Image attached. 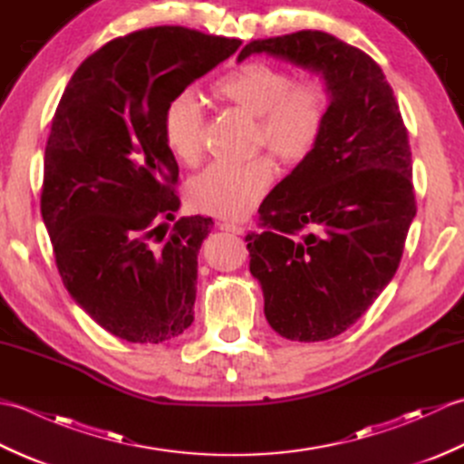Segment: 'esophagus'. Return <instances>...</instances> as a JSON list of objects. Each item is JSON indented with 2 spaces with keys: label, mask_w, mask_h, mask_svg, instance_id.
<instances>
[{
  "label": "esophagus",
  "mask_w": 464,
  "mask_h": 464,
  "mask_svg": "<svg viewBox=\"0 0 464 464\" xmlns=\"http://www.w3.org/2000/svg\"><path fill=\"white\" fill-rule=\"evenodd\" d=\"M223 231H229V233H235V235H243V227L241 225H237V223H231V221H225V223H221L219 225Z\"/></svg>",
  "instance_id": "34e87169"
}]
</instances>
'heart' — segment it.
<instances>
[{
    "mask_svg": "<svg viewBox=\"0 0 464 464\" xmlns=\"http://www.w3.org/2000/svg\"><path fill=\"white\" fill-rule=\"evenodd\" d=\"M221 100L259 120L257 141L283 161L299 163L319 145L329 113V93L317 77L293 82L287 69L249 62L215 83ZM163 141L181 163L201 160L205 113L191 90L173 95L163 111ZM275 179V163L261 155L247 163H213L195 175L187 195L197 211L225 219L249 215Z\"/></svg>",
    "mask_w": 464,
    "mask_h": 464,
    "instance_id": "1",
    "label": "heart"
}]
</instances>
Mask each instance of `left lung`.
Listing matches in <instances>:
<instances>
[{
  "mask_svg": "<svg viewBox=\"0 0 464 464\" xmlns=\"http://www.w3.org/2000/svg\"><path fill=\"white\" fill-rule=\"evenodd\" d=\"M267 53L323 77L329 93L319 145L259 207L249 271L281 337L327 341L347 331L395 277L417 215L409 133L382 69L324 32L255 39Z\"/></svg>",
  "mask_w": 464,
  "mask_h": 464,
  "instance_id": "8db88e82",
  "label": "left lung"
}]
</instances>
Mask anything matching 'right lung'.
<instances>
[{"label":"right lung","instance_id":"right-lung-1","mask_svg":"<svg viewBox=\"0 0 464 464\" xmlns=\"http://www.w3.org/2000/svg\"><path fill=\"white\" fill-rule=\"evenodd\" d=\"M239 45L179 25L117 37L75 69L55 110L45 229L72 299L123 341L163 343L193 323L197 253L213 219L181 217L157 235L181 205L163 111Z\"/></svg>","mask_w":464,"mask_h":464}]
</instances>
